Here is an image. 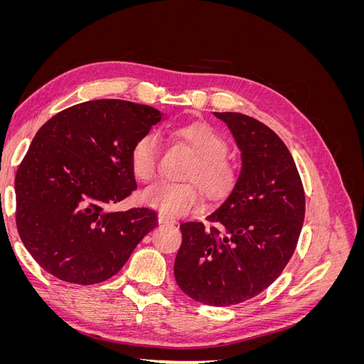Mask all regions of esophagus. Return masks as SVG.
<instances>
[{"mask_svg": "<svg viewBox=\"0 0 364 364\" xmlns=\"http://www.w3.org/2000/svg\"><path fill=\"white\" fill-rule=\"evenodd\" d=\"M158 222H159L161 226H164V225H173L174 220L171 217H168V215H165V214H159L158 215Z\"/></svg>", "mask_w": 364, "mask_h": 364, "instance_id": "esophagus-1", "label": "esophagus"}]
</instances>
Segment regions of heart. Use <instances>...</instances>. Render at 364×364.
Masks as SVG:
<instances>
[{"label":"heart","mask_w":364,"mask_h":364,"mask_svg":"<svg viewBox=\"0 0 364 364\" xmlns=\"http://www.w3.org/2000/svg\"><path fill=\"white\" fill-rule=\"evenodd\" d=\"M174 135L196 153V161L186 171V178L199 181L211 199L223 197L232 188L237 179L235 164L225 156L226 139L213 126L186 124L176 129ZM161 139L155 132H147L135 141L130 150V167L136 179L147 182L156 174ZM196 183L159 181L142 191L141 200L165 215L182 217L202 200L201 184Z\"/></svg>","instance_id":"b5f03b06"}]
</instances>
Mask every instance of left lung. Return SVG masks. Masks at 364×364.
I'll return each mask as SVG.
<instances>
[{
    "mask_svg": "<svg viewBox=\"0 0 364 364\" xmlns=\"http://www.w3.org/2000/svg\"><path fill=\"white\" fill-rule=\"evenodd\" d=\"M232 134L241 168L229 194L206 215L181 223L174 278L194 301L214 306L245 302L282 273L299 240L305 194L282 139L258 119L214 112Z\"/></svg>",
    "mask_w": 364,
    "mask_h": 364,
    "instance_id": "left-lung-1",
    "label": "left lung"
}]
</instances>
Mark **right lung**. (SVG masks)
<instances>
[{"instance_id": "1", "label": "right lung", "mask_w": 364, "mask_h": 364, "mask_svg": "<svg viewBox=\"0 0 364 364\" xmlns=\"http://www.w3.org/2000/svg\"><path fill=\"white\" fill-rule=\"evenodd\" d=\"M117 98L71 106L33 138L15 178L16 226L39 266L62 281H106L158 225L150 208L114 211L136 188L135 141L165 119Z\"/></svg>"}]
</instances>
